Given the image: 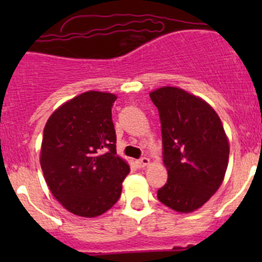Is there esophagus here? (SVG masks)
Segmentation results:
<instances>
[{
  "label": "esophagus",
  "mask_w": 262,
  "mask_h": 262,
  "mask_svg": "<svg viewBox=\"0 0 262 262\" xmlns=\"http://www.w3.org/2000/svg\"><path fill=\"white\" fill-rule=\"evenodd\" d=\"M149 162H150V160L148 158H141V159H139V160H137V165L139 167H145Z\"/></svg>",
  "instance_id": "esophagus-1"
}]
</instances>
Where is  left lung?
<instances>
[{
    "label": "left lung",
    "instance_id": "obj_1",
    "mask_svg": "<svg viewBox=\"0 0 262 262\" xmlns=\"http://www.w3.org/2000/svg\"><path fill=\"white\" fill-rule=\"evenodd\" d=\"M150 98L160 116L162 160L169 175L158 200L177 212H192L223 182L229 159L223 124L208 103L177 87H161Z\"/></svg>",
    "mask_w": 262,
    "mask_h": 262
}]
</instances>
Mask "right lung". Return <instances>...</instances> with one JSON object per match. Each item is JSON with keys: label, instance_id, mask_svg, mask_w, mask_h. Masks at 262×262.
Here are the masks:
<instances>
[{"label": "right lung", "instance_id": "right-lung-1", "mask_svg": "<svg viewBox=\"0 0 262 262\" xmlns=\"http://www.w3.org/2000/svg\"><path fill=\"white\" fill-rule=\"evenodd\" d=\"M112 93L89 91L59 107L45 124L40 151L44 179L69 212L97 217L122 193L129 166L117 155Z\"/></svg>", "mask_w": 262, "mask_h": 262}]
</instances>
